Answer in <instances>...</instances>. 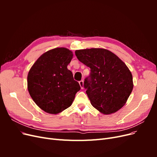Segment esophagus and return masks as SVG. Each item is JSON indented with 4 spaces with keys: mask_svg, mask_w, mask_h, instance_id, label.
Masks as SVG:
<instances>
[{
    "mask_svg": "<svg viewBox=\"0 0 157 157\" xmlns=\"http://www.w3.org/2000/svg\"><path fill=\"white\" fill-rule=\"evenodd\" d=\"M79 84H80V88H81V89H83V88H84V80H80V81H79Z\"/></svg>",
    "mask_w": 157,
    "mask_h": 157,
    "instance_id": "esophagus-1",
    "label": "esophagus"
}]
</instances>
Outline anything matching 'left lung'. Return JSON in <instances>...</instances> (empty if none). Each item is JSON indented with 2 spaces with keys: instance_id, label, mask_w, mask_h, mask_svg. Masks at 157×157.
Masks as SVG:
<instances>
[{
  "instance_id": "1",
  "label": "left lung",
  "mask_w": 157,
  "mask_h": 157,
  "mask_svg": "<svg viewBox=\"0 0 157 157\" xmlns=\"http://www.w3.org/2000/svg\"><path fill=\"white\" fill-rule=\"evenodd\" d=\"M75 55L91 71L84 86L92 105L104 115L121 109L134 87L132 75L126 65L104 48L78 50Z\"/></svg>"
}]
</instances>
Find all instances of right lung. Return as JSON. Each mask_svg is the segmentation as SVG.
Listing matches in <instances>:
<instances>
[{
	"label": "right lung",
	"mask_w": 157,
	"mask_h": 157,
	"mask_svg": "<svg viewBox=\"0 0 157 157\" xmlns=\"http://www.w3.org/2000/svg\"><path fill=\"white\" fill-rule=\"evenodd\" d=\"M73 52L66 48H56L42 54L27 75V89L33 100L42 110L59 113L72 105L80 90L67 65Z\"/></svg>",
	"instance_id": "right-lung-1"
}]
</instances>
